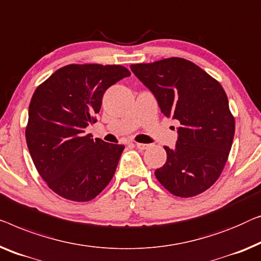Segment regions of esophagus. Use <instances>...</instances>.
Masks as SVG:
<instances>
[{"mask_svg": "<svg viewBox=\"0 0 261 261\" xmlns=\"http://www.w3.org/2000/svg\"><path fill=\"white\" fill-rule=\"evenodd\" d=\"M135 146H137V148H139V149H141V150H143V149H147L149 147V145H146V143H140V142H137L135 143Z\"/></svg>", "mask_w": 261, "mask_h": 261, "instance_id": "34e87169", "label": "esophagus"}]
</instances>
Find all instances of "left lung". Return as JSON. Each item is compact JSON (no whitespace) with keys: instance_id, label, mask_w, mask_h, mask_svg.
<instances>
[{"instance_id":"1","label":"left lung","mask_w":261,"mask_h":261,"mask_svg":"<svg viewBox=\"0 0 261 261\" xmlns=\"http://www.w3.org/2000/svg\"><path fill=\"white\" fill-rule=\"evenodd\" d=\"M156 97L161 112L180 122L176 145L155 176L169 193L195 196L219 179L231 150L236 121L224 88L195 63L168 58L130 65Z\"/></svg>"}]
</instances>
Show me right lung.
Masks as SVG:
<instances>
[{"mask_svg": "<svg viewBox=\"0 0 261 261\" xmlns=\"http://www.w3.org/2000/svg\"><path fill=\"white\" fill-rule=\"evenodd\" d=\"M130 71L120 65H68L37 87L29 105L25 140L48 187L67 200L90 201L118 167L123 145L85 134L96 122L102 96Z\"/></svg>", "mask_w": 261, "mask_h": 261, "instance_id": "right-lung-1", "label": "right lung"}]
</instances>
